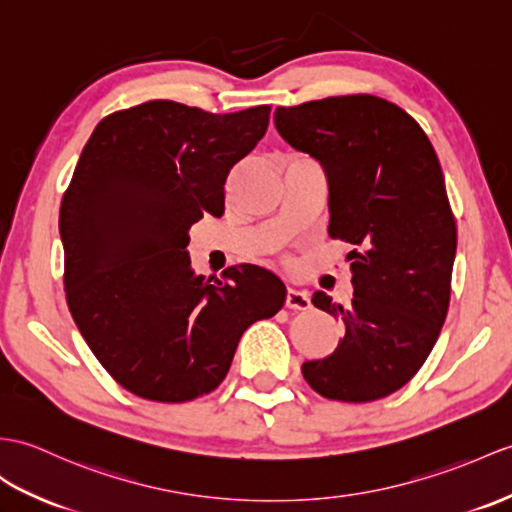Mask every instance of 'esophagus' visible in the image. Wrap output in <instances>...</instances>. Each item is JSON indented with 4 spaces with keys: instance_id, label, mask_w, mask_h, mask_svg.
<instances>
[{
    "instance_id": "1",
    "label": "esophagus",
    "mask_w": 512,
    "mask_h": 512,
    "mask_svg": "<svg viewBox=\"0 0 512 512\" xmlns=\"http://www.w3.org/2000/svg\"><path fill=\"white\" fill-rule=\"evenodd\" d=\"M310 296H307V292H301V290H294V288H288V292H285V307H290V310H299V312H305L310 310Z\"/></svg>"
}]
</instances>
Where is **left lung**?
<instances>
[{
  "label": "left lung",
  "mask_w": 512,
  "mask_h": 512,
  "mask_svg": "<svg viewBox=\"0 0 512 512\" xmlns=\"http://www.w3.org/2000/svg\"><path fill=\"white\" fill-rule=\"evenodd\" d=\"M275 126L323 165L329 235L355 246L351 305L312 296L342 318L344 338L301 366L305 382L334 401L388 397L417 375L449 310L458 235L441 163L423 128L377 95L279 106Z\"/></svg>",
  "instance_id": "left-lung-1"
}]
</instances>
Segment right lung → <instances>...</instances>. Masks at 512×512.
I'll return each instance as SVG.
<instances>
[{"mask_svg":"<svg viewBox=\"0 0 512 512\" xmlns=\"http://www.w3.org/2000/svg\"><path fill=\"white\" fill-rule=\"evenodd\" d=\"M270 106L207 113L150 100L106 115L61 202L65 296L82 338L137 397L183 403L229 373L244 331L285 285L253 264L196 277L189 227L224 213V183L266 135Z\"/></svg>","mask_w":512,"mask_h":512,"instance_id":"right-lung-1","label":"right lung"}]
</instances>
